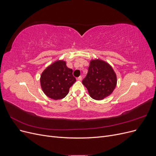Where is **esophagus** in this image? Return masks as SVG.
Returning a JSON list of instances; mask_svg holds the SVG:
<instances>
[{
	"mask_svg": "<svg viewBox=\"0 0 156 156\" xmlns=\"http://www.w3.org/2000/svg\"><path fill=\"white\" fill-rule=\"evenodd\" d=\"M78 81H81L82 80V77L81 76H79V77H77V79Z\"/></svg>",
	"mask_w": 156,
	"mask_h": 156,
	"instance_id": "obj_1",
	"label": "esophagus"
}]
</instances>
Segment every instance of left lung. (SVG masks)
<instances>
[{
	"label": "left lung",
	"mask_w": 156,
	"mask_h": 156,
	"mask_svg": "<svg viewBox=\"0 0 156 156\" xmlns=\"http://www.w3.org/2000/svg\"><path fill=\"white\" fill-rule=\"evenodd\" d=\"M83 85L94 100H101L110 96L117 83L116 75L111 66L105 61L94 59L90 61L87 77Z\"/></svg>",
	"instance_id": "obj_1"
}]
</instances>
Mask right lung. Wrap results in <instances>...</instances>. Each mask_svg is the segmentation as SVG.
<instances>
[{
    "label": "right lung",
    "mask_w": 156,
    "mask_h": 156,
    "mask_svg": "<svg viewBox=\"0 0 156 156\" xmlns=\"http://www.w3.org/2000/svg\"><path fill=\"white\" fill-rule=\"evenodd\" d=\"M73 70L64 60H56L44 69L40 77V84L45 95L53 100L66 96L69 88L76 81Z\"/></svg>",
    "instance_id": "1"
}]
</instances>
